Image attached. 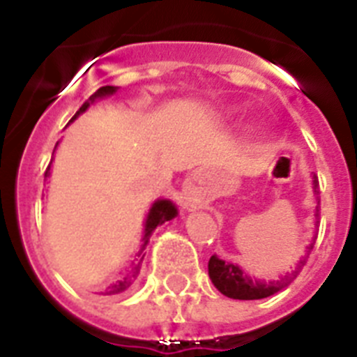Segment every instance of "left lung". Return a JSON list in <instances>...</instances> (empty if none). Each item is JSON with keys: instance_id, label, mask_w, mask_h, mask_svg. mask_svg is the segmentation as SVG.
<instances>
[{"instance_id": "obj_1", "label": "left lung", "mask_w": 357, "mask_h": 357, "mask_svg": "<svg viewBox=\"0 0 357 357\" xmlns=\"http://www.w3.org/2000/svg\"><path fill=\"white\" fill-rule=\"evenodd\" d=\"M314 191H317V195L320 193V191H318V181H314ZM317 214H320V209H318ZM311 248H313V245L309 247V250H311ZM302 263H304V261H302ZM298 268L295 270V275L296 272H298ZM209 275L211 280H213V284L216 286L223 295L230 296V298H238V301H257V298H266V296L279 291V289L288 282V279L272 280V282L252 280L250 277L243 273V270H239V266L218 259L216 255H213L209 259Z\"/></svg>"}]
</instances>
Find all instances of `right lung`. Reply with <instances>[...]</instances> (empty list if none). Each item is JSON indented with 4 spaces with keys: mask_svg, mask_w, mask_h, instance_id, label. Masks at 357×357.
<instances>
[{
    "mask_svg": "<svg viewBox=\"0 0 357 357\" xmlns=\"http://www.w3.org/2000/svg\"><path fill=\"white\" fill-rule=\"evenodd\" d=\"M114 91L116 89L112 87V85H105V87H100V89H98L96 93H94L93 96H91L89 100H87V102H85L84 105L80 107V110H78L77 114H75V118H77L80 112H84V110L89 107V103H93L96 98H102V96H105V94H112ZM48 169H46V175H48ZM175 216H176V209H175V206H173L172 202H168V200L155 202V204H153V207L150 209V214H148V218H146V227H144V245L148 243V238H150L151 232L155 230V227L162 225L164 222H169V220H172V218H175ZM141 261H143V257H141ZM141 261L137 264H134V268H132L127 275L121 277L119 280H116L114 284H110L109 288L103 291V295H118V293H123L127 288H130V284L134 282V279L137 277V273H139Z\"/></svg>",
    "mask_w": 357,
    "mask_h": 357,
    "instance_id": "1",
    "label": "right lung"
}]
</instances>
